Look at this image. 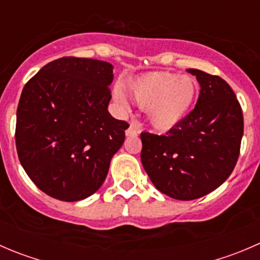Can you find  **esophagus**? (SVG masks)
I'll list each match as a JSON object with an SVG mask.
<instances>
[{
	"mask_svg": "<svg viewBox=\"0 0 260 260\" xmlns=\"http://www.w3.org/2000/svg\"><path fill=\"white\" fill-rule=\"evenodd\" d=\"M125 135L127 136H137L138 135V128H137V125L136 124H131L129 127L127 128V129H125Z\"/></svg>",
	"mask_w": 260,
	"mask_h": 260,
	"instance_id": "obj_1",
	"label": "esophagus"
}]
</instances>
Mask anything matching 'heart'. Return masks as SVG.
I'll return each mask as SVG.
<instances>
[{"instance_id": "obj_1", "label": "heart", "mask_w": 260, "mask_h": 260, "mask_svg": "<svg viewBox=\"0 0 260 260\" xmlns=\"http://www.w3.org/2000/svg\"><path fill=\"white\" fill-rule=\"evenodd\" d=\"M128 90L136 103L147 109L149 120L159 129H169L181 122L196 98L198 85L188 75L169 72H153L136 78L128 84ZM114 99L128 109L124 91L115 88Z\"/></svg>"}]
</instances>
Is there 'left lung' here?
Returning <instances> with one entry per match:
<instances>
[{
  "mask_svg": "<svg viewBox=\"0 0 260 260\" xmlns=\"http://www.w3.org/2000/svg\"><path fill=\"white\" fill-rule=\"evenodd\" d=\"M200 84L196 106L166 135L141 133L142 161L152 183L176 200L208 195L230 176L240 153L242 107L217 75L187 69Z\"/></svg>",
  "mask_w": 260,
  "mask_h": 260,
  "instance_id": "8db88e82",
  "label": "left lung"
}]
</instances>
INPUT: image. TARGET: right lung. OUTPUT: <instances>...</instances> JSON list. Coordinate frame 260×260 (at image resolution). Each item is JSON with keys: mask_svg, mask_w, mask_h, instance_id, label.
Returning <instances> with one entry per match:
<instances>
[{"mask_svg": "<svg viewBox=\"0 0 260 260\" xmlns=\"http://www.w3.org/2000/svg\"><path fill=\"white\" fill-rule=\"evenodd\" d=\"M113 65L64 56L25 84L16 113L21 165L43 192L61 201L93 195L124 142V120L108 112Z\"/></svg>", "mask_w": 260, "mask_h": 260, "instance_id": "obj_1", "label": "right lung"}]
</instances>
